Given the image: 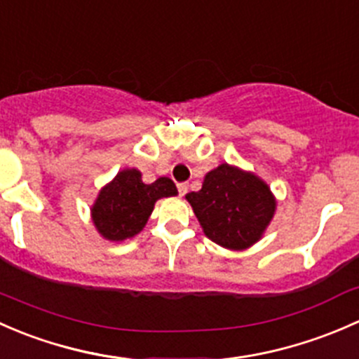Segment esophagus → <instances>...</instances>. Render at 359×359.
Masks as SVG:
<instances>
[{"label":"esophagus","instance_id":"obj_1","mask_svg":"<svg viewBox=\"0 0 359 359\" xmlns=\"http://www.w3.org/2000/svg\"><path fill=\"white\" fill-rule=\"evenodd\" d=\"M178 191H180L181 197H183V195H187V191H188V183H180V184H178Z\"/></svg>","mask_w":359,"mask_h":359}]
</instances>
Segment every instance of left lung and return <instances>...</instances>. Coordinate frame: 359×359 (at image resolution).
Instances as JSON below:
<instances>
[{
	"instance_id": "obj_1",
	"label": "left lung",
	"mask_w": 359,
	"mask_h": 359,
	"mask_svg": "<svg viewBox=\"0 0 359 359\" xmlns=\"http://www.w3.org/2000/svg\"><path fill=\"white\" fill-rule=\"evenodd\" d=\"M209 240L230 250L259 242L276 212V197L256 172L219 164L204 176L198 191L184 197Z\"/></svg>"
}]
</instances>
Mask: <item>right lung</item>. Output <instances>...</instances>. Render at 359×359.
Returning <instances> with one entry per match:
<instances>
[{"instance_id": "add662e5", "label": "right lung", "mask_w": 359, "mask_h": 359, "mask_svg": "<svg viewBox=\"0 0 359 359\" xmlns=\"http://www.w3.org/2000/svg\"><path fill=\"white\" fill-rule=\"evenodd\" d=\"M176 195L178 188L172 180L158 178L147 184L142 180V171L126 168L100 188L90 209L91 221L102 238L124 242L145 228L155 202Z\"/></svg>"}]
</instances>
